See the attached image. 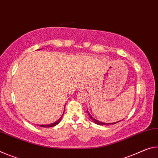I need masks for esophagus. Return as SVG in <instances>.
Instances as JSON below:
<instances>
[{
  "instance_id": "1",
  "label": "esophagus",
  "mask_w": 158,
  "mask_h": 158,
  "mask_svg": "<svg viewBox=\"0 0 158 158\" xmlns=\"http://www.w3.org/2000/svg\"><path fill=\"white\" fill-rule=\"evenodd\" d=\"M87 87H88V86H87V84L85 83H82L81 85V86L79 87V90H82V89H87Z\"/></svg>"
}]
</instances>
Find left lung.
Instances as JSON below:
<instances>
[{
	"mask_svg": "<svg viewBox=\"0 0 158 158\" xmlns=\"http://www.w3.org/2000/svg\"><path fill=\"white\" fill-rule=\"evenodd\" d=\"M87 112L88 113V115H89V117H90V118L92 119V120L94 121V123H95L96 124H97V125H114V124H115V123H119L120 122V121H118V122H117V123H102V122H99V121H98V120H97L96 119H94V118L92 117V116L89 114V112H88V110H87ZM121 121V120H120Z\"/></svg>",
	"mask_w": 158,
	"mask_h": 158,
	"instance_id": "8db88e82",
	"label": "left lung"
}]
</instances>
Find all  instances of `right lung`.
I'll return each mask as SVG.
<instances>
[{
    "label": "right lung",
    "instance_id": "obj_1",
    "mask_svg": "<svg viewBox=\"0 0 158 158\" xmlns=\"http://www.w3.org/2000/svg\"><path fill=\"white\" fill-rule=\"evenodd\" d=\"M64 108H65V106H64ZM64 110H65V108H64ZM64 113H63V115H64ZM61 118H62V116L59 119V120H57V121H56L55 123H52V124H50V125H40L41 127H54V126H55V125H57V124H59V123H60V121H61Z\"/></svg>",
    "mask_w": 158,
    "mask_h": 158
}]
</instances>
